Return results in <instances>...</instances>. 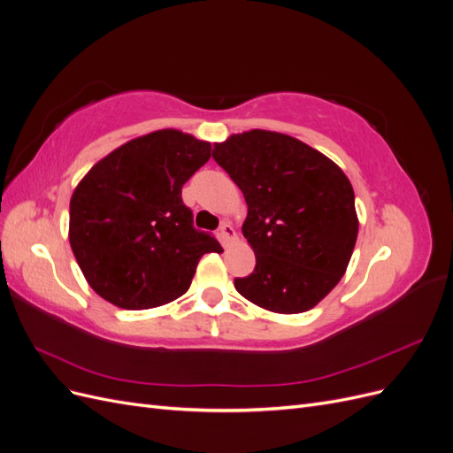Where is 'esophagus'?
<instances>
[{
  "label": "esophagus",
  "instance_id": "obj_1",
  "mask_svg": "<svg viewBox=\"0 0 453 453\" xmlns=\"http://www.w3.org/2000/svg\"><path fill=\"white\" fill-rule=\"evenodd\" d=\"M219 234H221V240H223L225 245H228L230 242L236 240V230H234V226H232L230 223H225L221 226V230H219Z\"/></svg>",
  "mask_w": 453,
  "mask_h": 453
}]
</instances>
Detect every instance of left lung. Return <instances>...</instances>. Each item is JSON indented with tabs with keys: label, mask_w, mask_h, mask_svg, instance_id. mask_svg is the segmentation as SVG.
Masks as SVG:
<instances>
[{
	"label": "left lung",
	"mask_w": 453,
	"mask_h": 453,
	"mask_svg": "<svg viewBox=\"0 0 453 453\" xmlns=\"http://www.w3.org/2000/svg\"><path fill=\"white\" fill-rule=\"evenodd\" d=\"M213 158L248 203L242 232L255 251L236 291L276 313H303L346 273L359 219L346 173L287 134L250 130L213 145Z\"/></svg>",
	"instance_id": "obj_1"
}]
</instances>
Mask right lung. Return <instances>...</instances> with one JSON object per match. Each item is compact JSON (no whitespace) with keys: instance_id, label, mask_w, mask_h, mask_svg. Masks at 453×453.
<instances>
[{"instance_id":"right-lung-1","label":"right lung","mask_w":453,"mask_h":453,"mask_svg":"<svg viewBox=\"0 0 453 453\" xmlns=\"http://www.w3.org/2000/svg\"><path fill=\"white\" fill-rule=\"evenodd\" d=\"M211 157L180 130L130 140L96 162L70 202V245L92 289L125 310L168 304L190 287L203 253L223 251L193 226L181 188Z\"/></svg>"}]
</instances>
